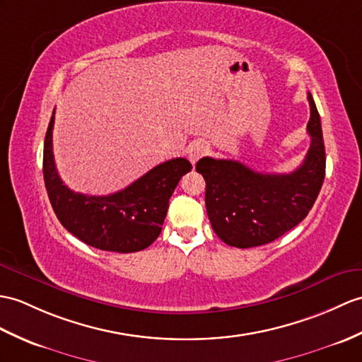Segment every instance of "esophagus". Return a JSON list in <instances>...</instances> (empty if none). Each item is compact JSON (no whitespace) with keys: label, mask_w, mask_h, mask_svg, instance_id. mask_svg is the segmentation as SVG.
<instances>
[{"label":"esophagus","mask_w":362,"mask_h":362,"mask_svg":"<svg viewBox=\"0 0 362 362\" xmlns=\"http://www.w3.org/2000/svg\"><path fill=\"white\" fill-rule=\"evenodd\" d=\"M209 151V146L206 141H202V140H197V141H192L189 148H188V158L189 162L194 165L199 158H202L204 156L208 154Z\"/></svg>","instance_id":"34e87169"}]
</instances>
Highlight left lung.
Segmentation results:
<instances>
[{
  "mask_svg": "<svg viewBox=\"0 0 362 362\" xmlns=\"http://www.w3.org/2000/svg\"><path fill=\"white\" fill-rule=\"evenodd\" d=\"M312 137L304 162L288 174H262L236 160L200 158L206 182L205 205L214 233L226 245H265L305 219L325 177V148L319 112L308 94Z\"/></svg>",
  "mask_w": 362,
  "mask_h": 362,
  "instance_id": "1",
  "label": "left lung"
}]
</instances>
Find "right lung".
Wrapping results in <instances>:
<instances>
[{
  "instance_id": "add662e5",
  "label": "right lung",
  "mask_w": 362,
  "mask_h": 362,
  "mask_svg": "<svg viewBox=\"0 0 362 362\" xmlns=\"http://www.w3.org/2000/svg\"><path fill=\"white\" fill-rule=\"evenodd\" d=\"M54 114L45 139L43 175L58 221L75 238L98 250L134 253L148 248L160 234L170 197L182 175L191 171V163L182 157L173 158L114 194H80L67 188L57 171L52 151Z\"/></svg>"
}]
</instances>
